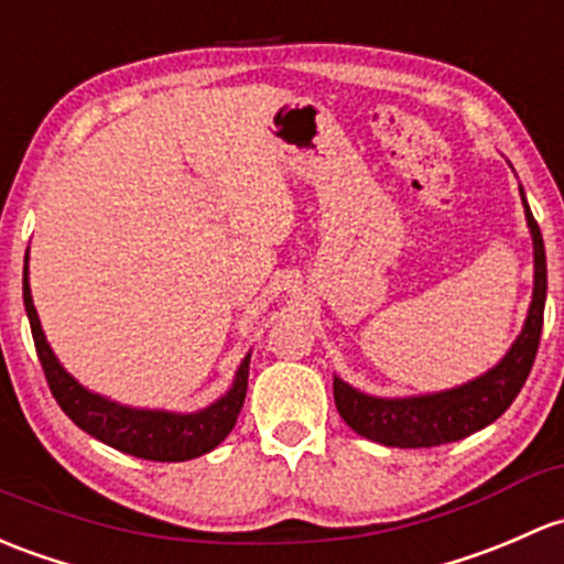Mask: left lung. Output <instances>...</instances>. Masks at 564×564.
<instances>
[{
	"label": "left lung",
	"mask_w": 564,
	"mask_h": 564,
	"mask_svg": "<svg viewBox=\"0 0 564 564\" xmlns=\"http://www.w3.org/2000/svg\"><path fill=\"white\" fill-rule=\"evenodd\" d=\"M521 203H524V216L530 224L532 246H535V292H532L524 329L511 351L506 354V359L495 370L465 387L437 391V394L408 397V400L367 397L335 378L332 389H335L337 413L354 432L365 435L367 441L383 443V446L432 448L484 430L486 424L500 419L511 408L535 365L538 346H541L543 307H546V248H543L541 227L532 218L524 192H521Z\"/></svg>",
	"instance_id": "1"
}]
</instances>
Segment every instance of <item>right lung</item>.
<instances>
[{"label":"right lung","instance_id":"obj_1","mask_svg":"<svg viewBox=\"0 0 564 564\" xmlns=\"http://www.w3.org/2000/svg\"><path fill=\"white\" fill-rule=\"evenodd\" d=\"M23 305H26L29 327H32L34 348H37L40 365H43L45 381L51 394L56 397L58 408L97 441L108 443L123 454L140 456L151 462H186L203 456L218 446L232 432L246 402L248 389V361L242 359L232 389L213 402L210 408L197 413H164V411H134L105 397L91 394L83 389L53 357L47 346L43 327H40L37 311H34L32 292H29V251L23 264Z\"/></svg>","mask_w":564,"mask_h":564}]
</instances>
